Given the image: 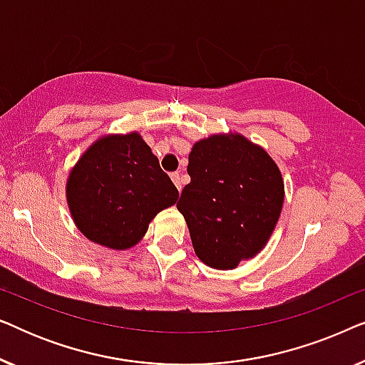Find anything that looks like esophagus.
Listing matches in <instances>:
<instances>
[{
    "label": "esophagus",
    "mask_w": 365,
    "mask_h": 365,
    "mask_svg": "<svg viewBox=\"0 0 365 365\" xmlns=\"http://www.w3.org/2000/svg\"><path fill=\"white\" fill-rule=\"evenodd\" d=\"M171 179H173V182L174 184H176V187H178V191H181V189H182V186H181V174H179V173H173L171 174Z\"/></svg>",
    "instance_id": "1"
}]
</instances>
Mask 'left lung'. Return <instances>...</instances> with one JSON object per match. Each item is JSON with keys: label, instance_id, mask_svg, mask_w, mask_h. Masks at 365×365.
I'll return each mask as SVG.
<instances>
[{"label": "left lung", "instance_id": "obj_1", "mask_svg": "<svg viewBox=\"0 0 365 365\" xmlns=\"http://www.w3.org/2000/svg\"><path fill=\"white\" fill-rule=\"evenodd\" d=\"M178 209L204 264L234 269L261 252L284 202L277 164L239 133L212 134L194 144Z\"/></svg>", "mask_w": 365, "mask_h": 365}]
</instances>
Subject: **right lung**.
I'll return each instance as SVG.
<instances>
[{
	"label": "right lung",
	"mask_w": 365,
	"mask_h": 365,
	"mask_svg": "<svg viewBox=\"0 0 365 365\" xmlns=\"http://www.w3.org/2000/svg\"><path fill=\"white\" fill-rule=\"evenodd\" d=\"M178 197L176 186L138 133L99 138L66 182L68 206L79 231L116 251L136 246L154 216Z\"/></svg>",
	"instance_id": "obj_1"
}]
</instances>
